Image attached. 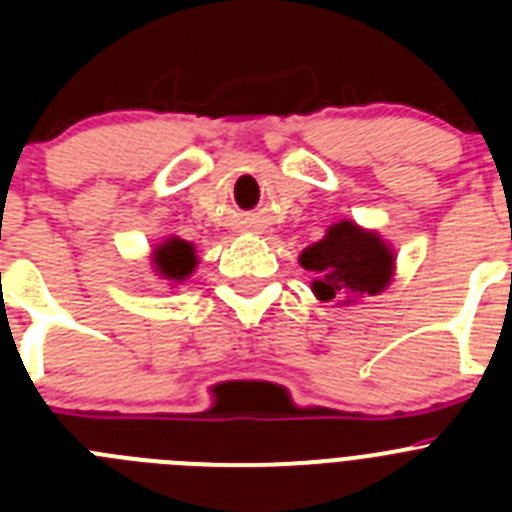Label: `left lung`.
<instances>
[{
  "label": "left lung",
  "mask_w": 512,
  "mask_h": 512,
  "mask_svg": "<svg viewBox=\"0 0 512 512\" xmlns=\"http://www.w3.org/2000/svg\"><path fill=\"white\" fill-rule=\"evenodd\" d=\"M300 264L315 274L312 292L323 302L336 297H369L382 292L392 279L395 256L377 233H366L354 223L328 228L323 241L312 243Z\"/></svg>",
  "instance_id": "8db88e82"
}]
</instances>
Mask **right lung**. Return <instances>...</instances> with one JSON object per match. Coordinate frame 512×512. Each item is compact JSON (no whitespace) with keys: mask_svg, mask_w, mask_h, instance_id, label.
I'll list each match as a JSON object with an SVG mask.
<instances>
[{"mask_svg":"<svg viewBox=\"0 0 512 512\" xmlns=\"http://www.w3.org/2000/svg\"><path fill=\"white\" fill-rule=\"evenodd\" d=\"M153 264H156L158 274H164L166 279H184L192 274L194 264H197V256H194V248L187 241H179V238H171L164 246H158L153 253Z\"/></svg>","mask_w":512,"mask_h":512,"instance_id":"add662e5","label":"right lung"}]
</instances>
